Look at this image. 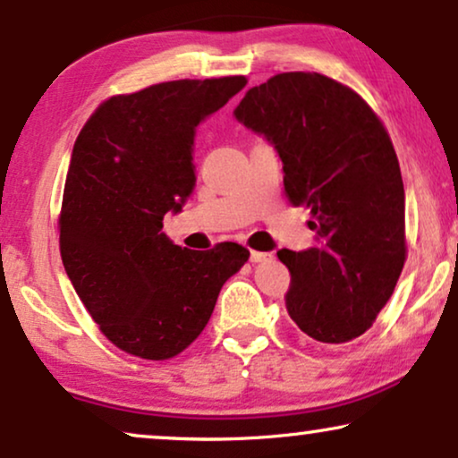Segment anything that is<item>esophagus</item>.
<instances>
[{"label": "esophagus", "instance_id": "1", "mask_svg": "<svg viewBox=\"0 0 458 458\" xmlns=\"http://www.w3.org/2000/svg\"><path fill=\"white\" fill-rule=\"evenodd\" d=\"M267 259H272V255H267V252L250 250V261L252 263H263V261H267Z\"/></svg>", "mask_w": 458, "mask_h": 458}]
</instances>
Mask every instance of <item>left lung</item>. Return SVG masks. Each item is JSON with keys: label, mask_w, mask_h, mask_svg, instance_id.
Listing matches in <instances>:
<instances>
[{"label": "left lung", "mask_w": 458, "mask_h": 458, "mask_svg": "<svg viewBox=\"0 0 458 458\" xmlns=\"http://www.w3.org/2000/svg\"><path fill=\"white\" fill-rule=\"evenodd\" d=\"M235 118L276 146L286 197L312 216L318 244L278 252L291 272V318L320 344L352 342L386 306L408 257L402 169L385 123L357 91L316 72L252 87Z\"/></svg>", "instance_id": "obj_1"}]
</instances>
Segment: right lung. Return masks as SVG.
Listing matches in <instances>:
<instances>
[{
  "instance_id": "right-lung-1",
  "label": "right lung",
  "mask_w": 458,
  "mask_h": 458,
  "mask_svg": "<svg viewBox=\"0 0 458 458\" xmlns=\"http://www.w3.org/2000/svg\"><path fill=\"white\" fill-rule=\"evenodd\" d=\"M246 76L169 81L112 95L73 144L59 214L64 267L99 331L146 360L176 357L206 329L218 293L250 252L189 250L161 233L195 186V127Z\"/></svg>"
}]
</instances>
